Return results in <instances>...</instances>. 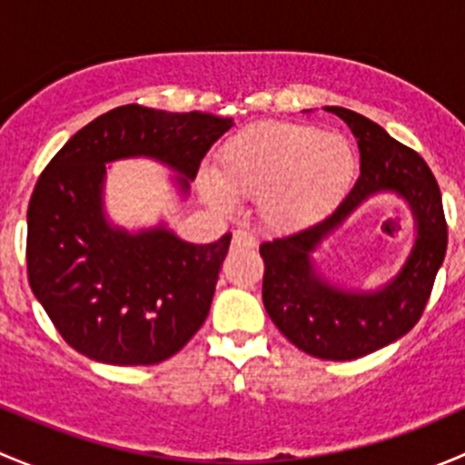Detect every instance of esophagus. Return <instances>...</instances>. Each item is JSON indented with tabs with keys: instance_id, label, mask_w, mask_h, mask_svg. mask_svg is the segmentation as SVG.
<instances>
[{
	"instance_id": "34e87169",
	"label": "esophagus",
	"mask_w": 465,
	"mask_h": 465,
	"mask_svg": "<svg viewBox=\"0 0 465 465\" xmlns=\"http://www.w3.org/2000/svg\"><path fill=\"white\" fill-rule=\"evenodd\" d=\"M256 238L247 229H236L232 238V250H254Z\"/></svg>"
}]
</instances>
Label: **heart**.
<instances>
[{
	"label": "heart",
	"instance_id": "heart-1",
	"mask_svg": "<svg viewBox=\"0 0 465 465\" xmlns=\"http://www.w3.org/2000/svg\"><path fill=\"white\" fill-rule=\"evenodd\" d=\"M215 182H200L218 211L229 199L259 203L261 220L281 233L302 232L326 218L349 193L355 150L337 133L312 125L261 124L241 130L215 154Z\"/></svg>",
	"mask_w": 465,
	"mask_h": 465
}]
</instances>
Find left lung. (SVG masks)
Here are the masks:
<instances>
[{
	"mask_svg": "<svg viewBox=\"0 0 465 465\" xmlns=\"http://www.w3.org/2000/svg\"><path fill=\"white\" fill-rule=\"evenodd\" d=\"M323 110L340 116L358 139L360 177L326 220L262 242V303L274 326L297 349L344 362L393 344L414 328L443 265L448 227L439 184L420 154L358 112L337 105ZM378 194H396L408 204L415 242L387 282L376 289H355L328 277L316 252L360 205Z\"/></svg>",
	"mask_w": 465,
	"mask_h": 465,
	"instance_id": "left-lung-1",
	"label": "left lung"
}]
</instances>
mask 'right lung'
<instances>
[{"label":"right lung","mask_w":465,"mask_h":465,"mask_svg":"<svg viewBox=\"0 0 465 465\" xmlns=\"http://www.w3.org/2000/svg\"><path fill=\"white\" fill-rule=\"evenodd\" d=\"M233 121L121 105L78 130L37 180L26 213L33 294L72 349L119 367L175 355L209 315L232 233L186 242L166 220L139 229L105 209L107 163L153 159L189 198L200 162Z\"/></svg>","instance_id":"obj_1"}]
</instances>
